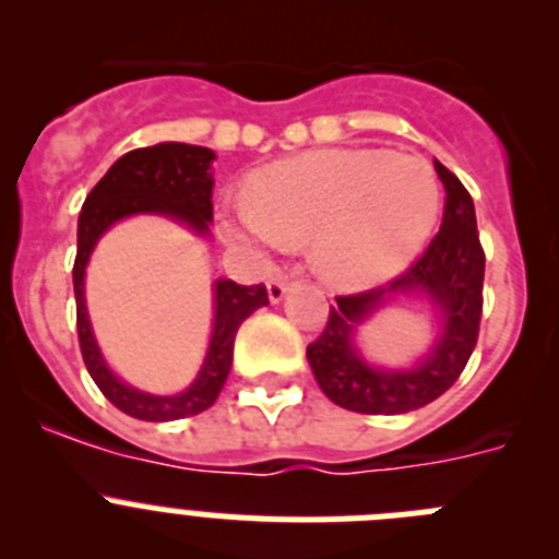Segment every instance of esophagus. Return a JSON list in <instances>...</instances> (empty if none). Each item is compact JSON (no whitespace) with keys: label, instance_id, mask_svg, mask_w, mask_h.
Instances as JSON below:
<instances>
[{"label":"esophagus","instance_id":"obj_1","mask_svg":"<svg viewBox=\"0 0 559 559\" xmlns=\"http://www.w3.org/2000/svg\"><path fill=\"white\" fill-rule=\"evenodd\" d=\"M288 288H290V280L285 274H276V276H271V283H269V299L271 302H283L285 299V294H288Z\"/></svg>","mask_w":559,"mask_h":559}]
</instances>
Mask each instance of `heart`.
Segmentation results:
<instances>
[{
	"instance_id": "obj_1",
	"label": "heart",
	"mask_w": 559,
	"mask_h": 559,
	"mask_svg": "<svg viewBox=\"0 0 559 559\" xmlns=\"http://www.w3.org/2000/svg\"><path fill=\"white\" fill-rule=\"evenodd\" d=\"M442 210L431 162L389 151H316L265 167L224 221L251 249L302 246L330 285L369 288L428 243Z\"/></svg>"
}]
</instances>
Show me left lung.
<instances>
[{"label":"left lung","instance_id":"obj_1","mask_svg":"<svg viewBox=\"0 0 559 559\" xmlns=\"http://www.w3.org/2000/svg\"><path fill=\"white\" fill-rule=\"evenodd\" d=\"M445 185V215L428 249L389 285L335 296L322 335L308 344L316 383L335 406L358 414H406L445 394L467 367L478 341L484 305V249L476 210L462 181L437 162ZM400 293L426 295L440 308L443 333L428 359L414 370H378L359 358L354 328L374 307Z\"/></svg>","mask_w":559,"mask_h":559}]
</instances>
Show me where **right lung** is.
Here are the masks:
<instances>
[{
    "label": "right lung",
    "instance_id": "1",
    "mask_svg": "<svg viewBox=\"0 0 559 559\" xmlns=\"http://www.w3.org/2000/svg\"><path fill=\"white\" fill-rule=\"evenodd\" d=\"M215 153L201 145L185 142H162L153 147H136L114 162L108 173L95 185L83 201L78 218V257L72 269L78 302V341H81L83 364L103 394L128 417L145 423H167L201 414L218 400L231 369L237 328L257 308L269 305L265 285H237L231 280L215 283V322L206 358L199 378L179 394H147L122 383L103 360L92 324H88L86 299H83V276H86L88 254L100 240L103 231L128 215H170L199 235L210 231L212 221V173Z\"/></svg>",
    "mask_w": 559,
    "mask_h": 559
}]
</instances>
